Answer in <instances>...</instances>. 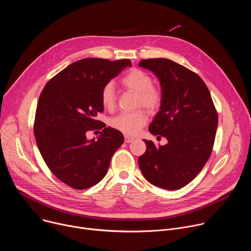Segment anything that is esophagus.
Segmentation results:
<instances>
[{
  "label": "esophagus",
  "instance_id": "esophagus-1",
  "mask_svg": "<svg viewBox=\"0 0 251 251\" xmlns=\"http://www.w3.org/2000/svg\"><path fill=\"white\" fill-rule=\"evenodd\" d=\"M135 140V138H133V137H130V136H125L124 137V141H125V143H131V142H133Z\"/></svg>",
  "mask_w": 251,
  "mask_h": 251
}]
</instances>
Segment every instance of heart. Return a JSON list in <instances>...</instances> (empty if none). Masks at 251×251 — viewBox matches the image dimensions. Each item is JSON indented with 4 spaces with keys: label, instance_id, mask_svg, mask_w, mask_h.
I'll return each instance as SVG.
<instances>
[{
    "label": "heart",
    "instance_id": "obj_1",
    "mask_svg": "<svg viewBox=\"0 0 251 251\" xmlns=\"http://www.w3.org/2000/svg\"><path fill=\"white\" fill-rule=\"evenodd\" d=\"M122 84L138 93V104L143 105L151 111H157L162 104L161 92L152 87L153 80L151 76L138 68L131 69L122 78ZM101 102L105 108H112L115 104V92L112 83H107L101 91ZM147 114L143 110L133 112H123L110 120V125L126 135H137L147 123Z\"/></svg>",
    "mask_w": 251,
    "mask_h": 251
}]
</instances>
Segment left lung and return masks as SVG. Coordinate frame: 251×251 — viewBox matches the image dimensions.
I'll return each mask as SVG.
<instances>
[{
    "instance_id": "left-lung-1",
    "label": "left lung",
    "mask_w": 251,
    "mask_h": 251,
    "mask_svg": "<svg viewBox=\"0 0 251 251\" xmlns=\"http://www.w3.org/2000/svg\"><path fill=\"white\" fill-rule=\"evenodd\" d=\"M138 65L159 79L162 104L149 131L168 141L157 148L153 141L143 140L147 148L138 164L154 186L178 190L193 181L207 162L218 113L205 83L187 67L167 58L142 59Z\"/></svg>"
}]
</instances>
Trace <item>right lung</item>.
<instances>
[{
  "label": "right lung",
  "instance_id": "right-lung-1",
  "mask_svg": "<svg viewBox=\"0 0 251 251\" xmlns=\"http://www.w3.org/2000/svg\"><path fill=\"white\" fill-rule=\"evenodd\" d=\"M131 65L129 59L83 58L62 69L42 91L33 126L35 141L50 170L67 186L84 190L98 184L123 144L120 131L106 128L95 118L104 109L102 88ZM102 127L96 139H87L88 130Z\"/></svg>",
  "mask_w": 251,
  "mask_h": 251
}]
</instances>
